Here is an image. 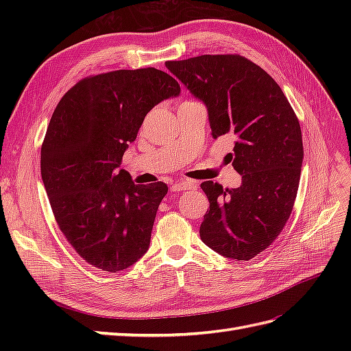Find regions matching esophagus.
<instances>
[{
    "label": "esophagus",
    "instance_id": "1",
    "mask_svg": "<svg viewBox=\"0 0 351 351\" xmlns=\"http://www.w3.org/2000/svg\"><path fill=\"white\" fill-rule=\"evenodd\" d=\"M197 187L196 182H190V180H184V182H177L171 184V192H183V190H193Z\"/></svg>",
    "mask_w": 351,
    "mask_h": 351
}]
</instances>
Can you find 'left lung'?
Wrapping results in <instances>:
<instances>
[{"label":"left lung","instance_id":"8db88e82","mask_svg":"<svg viewBox=\"0 0 351 351\" xmlns=\"http://www.w3.org/2000/svg\"><path fill=\"white\" fill-rule=\"evenodd\" d=\"M165 66L205 104L214 139L234 137L228 158L241 184H200L209 200L200 239L222 256L250 261L271 246L293 210L303 162L299 120L277 82L241 56H200Z\"/></svg>","mask_w":351,"mask_h":351}]
</instances>
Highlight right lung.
<instances>
[{
    "instance_id": "obj_1",
    "label": "right lung",
    "mask_w": 351,
    "mask_h": 351,
    "mask_svg": "<svg viewBox=\"0 0 351 351\" xmlns=\"http://www.w3.org/2000/svg\"><path fill=\"white\" fill-rule=\"evenodd\" d=\"M180 95L152 67L80 80L61 98L40 149V174L62 234L92 267L127 269L149 249L165 183L134 184L119 169L146 114Z\"/></svg>"
}]
</instances>
